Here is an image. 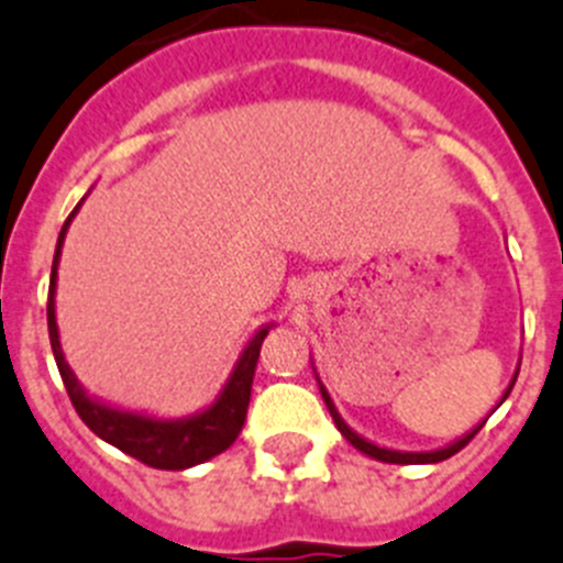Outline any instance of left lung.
Returning a JSON list of instances; mask_svg holds the SVG:
<instances>
[{"label": "left lung", "mask_w": 563, "mask_h": 563, "mask_svg": "<svg viewBox=\"0 0 563 563\" xmlns=\"http://www.w3.org/2000/svg\"><path fill=\"white\" fill-rule=\"evenodd\" d=\"M518 365H521V360H518ZM314 376H317V371H314ZM516 376H518V371H516V374H512L510 385H507V390H505V394H501V399H498V405H501L507 397H510L512 385H516ZM317 383H320V376H317ZM320 394H322V402H325V408H329L331 419H334L336 430H340L342 437L349 439V442L354 444L356 451L365 453V456L376 459V462H388V464H437V462H444V459H451L453 453L462 451L464 444L471 442V439L476 437L478 430H482V424L487 422V419H482V422H478L476 428L467 430L464 437L453 439L451 444H444V448H437V451H394V448H383V444L368 442V439L360 437V433H356L354 428H349V422H345V419L340 417V410H336L334 399L329 397V390H325V385H322V383H320ZM498 405H496V408H498ZM496 408H493V410H496Z\"/></svg>", "instance_id": "1"}]
</instances>
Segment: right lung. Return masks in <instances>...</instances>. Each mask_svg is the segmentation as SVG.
I'll use <instances>...</instances> for the list:
<instances>
[{"instance_id":"right-lung-1","label":"right lung","mask_w":563,"mask_h":563,"mask_svg":"<svg viewBox=\"0 0 563 563\" xmlns=\"http://www.w3.org/2000/svg\"><path fill=\"white\" fill-rule=\"evenodd\" d=\"M78 207L73 209L70 218L62 227V232H58L56 254H53L51 268V291H47V331H51L53 356H56L58 374H62V383H65L67 394H70L73 408H76L81 422L96 437L104 439L112 448H119L126 456L150 464V467H158V471H187V467H195V464L209 462L212 456L227 451L229 444L238 439V433H241L243 422H246L257 356H261V345L266 340V334L275 329V322H266V325L254 331L252 340L243 345L241 356H238V363H234L221 394L214 397L212 405H207V408L192 413V417L161 419L150 417V413H139V410L115 408V405L90 397L85 385L76 379L70 365H67L56 325L58 261H62L65 234L70 229L73 218H76Z\"/></svg>"}]
</instances>
